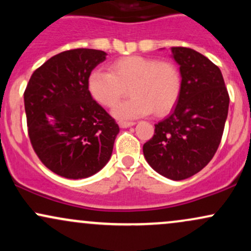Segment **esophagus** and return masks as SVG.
I'll return each instance as SVG.
<instances>
[{
  "instance_id": "obj_1",
  "label": "esophagus",
  "mask_w": 251,
  "mask_h": 251,
  "mask_svg": "<svg viewBox=\"0 0 251 251\" xmlns=\"http://www.w3.org/2000/svg\"><path fill=\"white\" fill-rule=\"evenodd\" d=\"M133 125H134L133 122H124V120H122V122H119V126L122 128L129 127V126H133Z\"/></svg>"
}]
</instances>
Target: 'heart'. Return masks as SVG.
I'll use <instances>...</instances> for the list:
<instances>
[{"label": "heart", "instance_id": "obj_1", "mask_svg": "<svg viewBox=\"0 0 251 251\" xmlns=\"http://www.w3.org/2000/svg\"><path fill=\"white\" fill-rule=\"evenodd\" d=\"M87 88L97 102L108 108L116 107L128 89L131 99L120 103L113 112L119 119L143 117L152 111L163 116L179 99L181 75L175 63L132 55L112 62L109 72L92 71Z\"/></svg>", "mask_w": 251, "mask_h": 251}]
</instances>
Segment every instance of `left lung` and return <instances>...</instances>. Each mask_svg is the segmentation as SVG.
Returning <instances> with one entry per match:
<instances>
[{
  "label": "left lung",
  "instance_id": "left-lung-1",
  "mask_svg": "<svg viewBox=\"0 0 251 251\" xmlns=\"http://www.w3.org/2000/svg\"><path fill=\"white\" fill-rule=\"evenodd\" d=\"M180 66L181 92L172 113L154 125L143 146L152 169L172 180L200 172L220 146L229 108L221 70L191 48L172 47Z\"/></svg>",
  "mask_w": 251,
  "mask_h": 251
}]
</instances>
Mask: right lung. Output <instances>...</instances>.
<instances>
[{
	"label": "right lung",
	"mask_w": 251,
	"mask_h": 251,
	"mask_svg": "<svg viewBox=\"0 0 251 251\" xmlns=\"http://www.w3.org/2000/svg\"><path fill=\"white\" fill-rule=\"evenodd\" d=\"M76 48L47 60L25 91L28 135L39 159L54 174L81 179L107 164L119 126L89 94L87 79L106 59Z\"/></svg>",
	"instance_id": "1"
}]
</instances>
